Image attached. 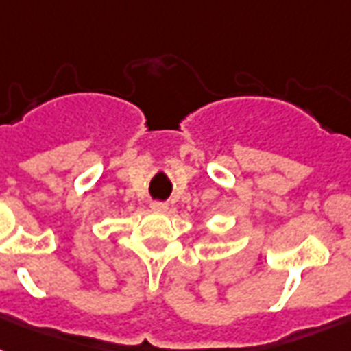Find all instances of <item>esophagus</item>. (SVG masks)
<instances>
[{
	"label": "esophagus",
	"mask_w": 351,
	"mask_h": 351,
	"mask_svg": "<svg viewBox=\"0 0 351 351\" xmlns=\"http://www.w3.org/2000/svg\"><path fill=\"white\" fill-rule=\"evenodd\" d=\"M151 209H153L154 213H165V211H167V204L151 202Z\"/></svg>",
	"instance_id": "obj_1"
}]
</instances>
